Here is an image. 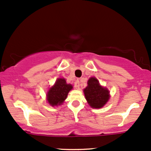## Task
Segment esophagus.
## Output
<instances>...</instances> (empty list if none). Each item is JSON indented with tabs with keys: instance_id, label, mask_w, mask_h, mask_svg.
Listing matches in <instances>:
<instances>
[{
	"instance_id": "1",
	"label": "esophagus",
	"mask_w": 151,
	"mask_h": 151,
	"mask_svg": "<svg viewBox=\"0 0 151 151\" xmlns=\"http://www.w3.org/2000/svg\"><path fill=\"white\" fill-rule=\"evenodd\" d=\"M80 81H79L78 80H76L75 83H74V87H75L76 89H80Z\"/></svg>"
}]
</instances>
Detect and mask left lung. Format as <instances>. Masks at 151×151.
<instances>
[{
	"instance_id": "obj_1",
	"label": "left lung",
	"mask_w": 151,
	"mask_h": 151,
	"mask_svg": "<svg viewBox=\"0 0 151 151\" xmlns=\"http://www.w3.org/2000/svg\"><path fill=\"white\" fill-rule=\"evenodd\" d=\"M84 93L88 103L93 108L102 107L109 98V91L101 86L95 77H91L88 80Z\"/></svg>"
}]
</instances>
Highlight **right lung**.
I'll use <instances>...</instances> for the list:
<instances>
[{"mask_svg":"<svg viewBox=\"0 0 151 151\" xmlns=\"http://www.w3.org/2000/svg\"><path fill=\"white\" fill-rule=\"evenodd\" d=\"M71 89L72 85L67 84L65 79H58L54 86L50 88L47 92V97L49 104L53 106L61 104Z\"/></svg>","mask_w":151,"mask_h":151,"instance_id":"add662e5","label":"right lung"}]
</instances>
